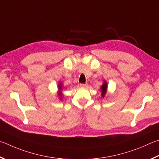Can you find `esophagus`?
<instances>
[{"label":"esophagus","instance_id":"obj_1","mask_svg":"<svg viewBox=\"0 0 159 159\" xmlns=\"http://www.w3.org/2000/svg\"><path fill=\"white\" fill-rule=\"evenodd\" d=\"M80 86L82 87H86L87 86V84H80Z\"/></svg>","mask_w":159,"mask_h":159}]
</instances>
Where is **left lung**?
Returning <instances> with one entry per match:
<instances>
[{
	"label": "left lung",
	"mask_w": 159,
	"mask_h": 159,
	"mask_svg": "<svg viewBox=\"0 0 159 159\" xmlns=\"http://www.w3.org/2000/svg\"><path fill=\"white\" fill-rule=\"evenodd\" d=\"M107 83L106 82H104V84L102 85L101 87V91H102V96L104 97L105 93H106V89H107Z\"/></svg>",
	"instance_id": "left-lung-1"
}]
</instances>
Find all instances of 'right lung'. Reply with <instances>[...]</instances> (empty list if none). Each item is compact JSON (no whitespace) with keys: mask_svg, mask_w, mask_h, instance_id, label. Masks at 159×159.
Segmentation results:
<instances>
[{"mask_svg":"<svg viewBox=\"0 0 159 159\" xmlns=\"http://www.w3.org/2000/svg\"><path fill=\"white\" fill-rule=\"evenodd\" d=\"M61 87H62V85H61V84L60 83V84H58V89H59V90H60V91H61ZM59 95H60V96L61 97V95H62V94H61V92L59 93Z\"/></svg>","mask_w":159,"mask_h":159,"instance_id":"add662e5","label":"right lung"}]
</instances>
